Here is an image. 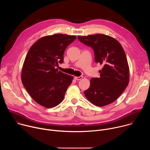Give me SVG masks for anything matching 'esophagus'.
I'll list each match as a JSON object with an SVG mask.
<instances>
[{
  "label": "esophagus",
  "instance_id": "obj_1",
  "mask_svg": "<svg viewBox=\"0 0 150 150\" xmlns=\"http://www.w3.org/2000/svg\"><path fill=\"white\" fill-rule=\"evenodd\" d=\"M74 78H75V79L79 81V80L82 79L83 78V76H75Z\"/></svg>",
  "mask_w": 150,
  "mask_h": 150
}]
</instances>
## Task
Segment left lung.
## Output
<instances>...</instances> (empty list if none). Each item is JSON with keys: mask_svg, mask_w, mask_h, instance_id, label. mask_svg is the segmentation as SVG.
I'll return each instance as SVG.
<instances>
[{"mask_svg": "<svg viewBox=\"0 0 150 150\" xmlns=\"http://www.w3.org/2000/svg\"><path fill=\"white\" fill-rule=\"evenodd\" d=\"M79 40L91 47L95 60L103 66L100 78L90 80V86L84 91L93 104L103 107L117 100L129 82V68L125 51L120 42L103 34L78 36Z\"/></svg>", "mask_w": 150, "mask_h": 150, "instance_id": "obj_1", "label": "left lung"}]
</instances>
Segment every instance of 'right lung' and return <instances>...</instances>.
<instances>
[{
  "label": "right lung",
  "mask_w": 150,
  "mask_h": 150,
  "mask_svg": "<svg viewBox=\"0 0 150 150\" xmlns=\"http://www.w3.org/2000/svg\"><path fill=\"white\" fill-rule=\"evenodd\" d=\"M76 37L55 34L42 37L29 49L21 72V81L38 104L52 108L63 100L74 77L59 71L66 48Z\"/></svg>",
  "instance_id": "1"
}]
</instances>
